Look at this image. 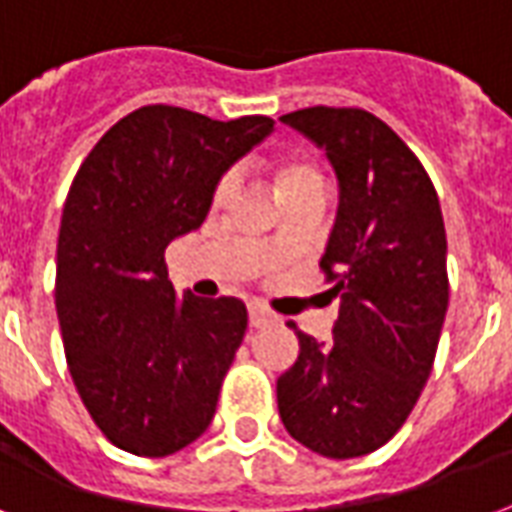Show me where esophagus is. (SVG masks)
Masks as SVG:
<instances>
[{
  "label": "esophagus",
  "mask_w": 512,
  "mask_h": 512,
  "mask_svg": "<svg viewBox=\"0 0 512 512\" xmlns=\"http://www.w3.org/2000/svg\"><path fill=\"white\" fill-rule=\"evenodd\" d=\"M248 322H251V327H267L272 322V316L261 305H251L248 308Z\"/></svg>",
  "instance_id": "1"
}]
</instances>
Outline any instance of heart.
Segmentation results:
<instances>
[{
	"instance_id": "heart-1",
	"label": "heart",
	"mask_w": 512,
	"mask_h": 512,
	"mask_svg": "<svg viewBox=\"0 0 512 512\" xmlns=\"http://www.w3.org/2000/svg\"><path fill=\"white\" fill-rule=\"evenodd\" d=\"M305 185H324L322 174L313 169V166H302V163H286V166H281V169H278V188H281L283 196H286V193H292V190H297V188H305ZM229 188H231V177H226L218 185V193L223 196V193H229Z\"/></svg>"
}]
</instances>
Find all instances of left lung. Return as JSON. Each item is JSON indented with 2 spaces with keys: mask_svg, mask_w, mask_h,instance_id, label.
<instances>
[{
  "mask_svg": "<svg viewBox=\"0 0 512 512\" xmlns=\"http://www.w3.org/2000/svg\"><path fill=\"white\" fill-rule=\"evenodd\" d=\"M324 149L338 215L322 270L341 300L333 341L297 330V363L278 379L286 431L327 458L390 442L423 393L445 324L447 237L439 199L412 149L363 108L283 114Z\"/></svg>",
  "mask_w": 512,
  "mask_h": 512,
  "instance_id": "left-lung-1",
  "label": "left lung"
}]
</instances>
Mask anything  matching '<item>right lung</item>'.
Segmentation results:
<instances>
[{
	"label": "right lung",
	"instance_id": "obj_1",
	"mask_svg": "<svg viewBox=\"0 0 512 512\" xmlns=\"http://www.w3.org/2000/svg\"><path fill=\"white\" fill-rule=\"evenodd\" d=\"M272 125L136 108L70 185L57 242L59 330L78 395L119 450L163 458L210 428L248 311L237 297H177L166 248L199 229L220 177Z\"/></svg>",
	"mask_w": 512,
	"mask_h": 512
}]
</instances>
